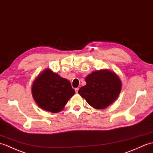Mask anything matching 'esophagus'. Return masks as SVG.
I'll use <instances>...</instances> for the list:
<instances>
[{
  "instance_id": "obj_1",
  "label": "esophagus",
  "mask_w": 153,
  "mask_h": 153,
  "mask_svg": "<svg viewBox=\"0 0 153 153\" xmlns=\"http://www.w3.org/2000/svg\"><path fill=\"white\" fill-rule=\"evenodd\" d=\"M78 91H79V88H75V91H76V93H78Z\"/></svg>"
}]
</instances>
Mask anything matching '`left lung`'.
Returning a JSON list of instances; mask_svg holds the SVG:
<instances>
[{
  "instance_id": "left-lung-1",
  "label": "left lung",
  "mask_w": 153,
  "mask_h": 153,
  "mask_svg": "<svg viewBox=\"0 0 153 153\" xmlns=\"http://www.w3.org/2000/svg\"><path fill=\"white\" fill-rule=\"evenodd\" d=\"M87 84L78 93L94 109H105L118 98L122 83L115 72L107 69L92 72L85 78Z\"/></svg>"
}]
</instances>
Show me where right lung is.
<instances>
[{
  "instance_id": "1",
  "label": "right lung",
  "mask_w": 153,
  "mask_h": 153,
  "mask_svg": "<svg viewBox=\"0 0 153 153\" xmlns=\"http://www.w3.org/2000/svg\"><path fill=\"white\" fill-rule=\"evenodd\" d=\"M32 94L37 105L45 111L58 113L63 110L75 94L70 81L47 68L36 77L32 85Z\"/></svg>"
}]
</instances>
